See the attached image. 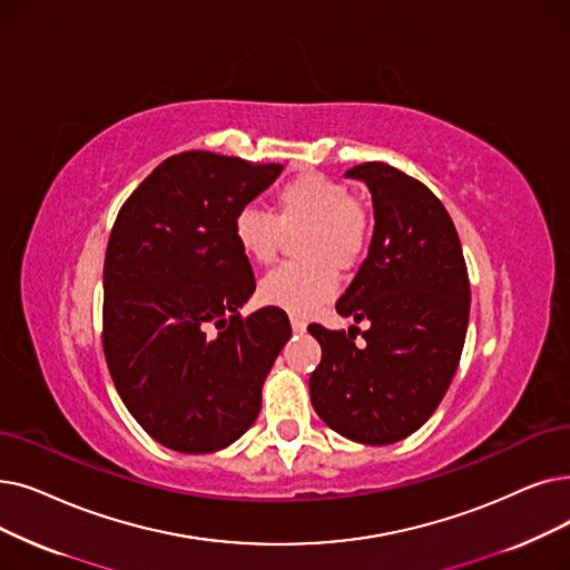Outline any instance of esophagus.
Instances as JSON below:
<instances>
[{"instance_id": "obj_1", "label": "esophagus", "mask_w": 570, "mask_h": 570, "mask_svg": "<svg viewBox=\"0 0 570 570\" xmlns=\"http://www.w3.org/2000/svg\"><path fill=\"white\" fill-rule=\"evenodd\" d=\"M291 328H293L295 333H303V331L307 328V321H305V318H301V316L291 314Z\"/></svg>"}]
</instances>
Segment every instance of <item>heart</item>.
<instances>
[{
    "label": "heart",
    "instance_id": "b5f03b06",
    "mask_svg": "<svg viewBox=\"0 0 570 570\" xmlns=\"http://www.w3.org/2000/svg\"><path fill=\"white\" fill-rule=\"evenodd\" d=\"M301 230L298 254L305 263L272 269L258 286V298L291 314H312L335 295L334 267L352 269L363 256L370 214L344 184L321 171H301L272 195V214L244 207L233 220L239 252L258 265L275 261L284 237Z\"/></svg>",
    "mask_w": 570,
    "mask_h": 570
}]
</instances>
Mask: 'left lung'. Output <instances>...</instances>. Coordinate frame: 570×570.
Listing matches in <instances>:
<instances>
[{"label":"left lung","instance_id":"8db88e82","mask_svg":"<svg viewBox=\"0 0 570 570\" xmlns=\"http://www.w3.org/2000/svg\"><path fill=\"white\" fill-rule=\"evenodd\" d=\"M344 177L373 195L375 230L367 258L335 309L370 321L307 331L321 344L309 377L316 414L340 435L391 444L422 429L459 367L470 314V282L452 218L438 197L386 163H363Z\"/></svg>","mask_w":570,"mask_h":570}]
</instances>
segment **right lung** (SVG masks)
I'll return each mask as SVG.
<instances>
[{"instance_id": "1", "label": "right lung", "mask_w": 570, "mask_h": 570, "mask_svg": "<svg viewBox=\"0 0 570 570\" xmlns=\"http://www.w3.org/2000/svg\"><path fill=\"white\" fill-rule=\"evenodd\" d=\"M282 165L209 151L163 160L120 207L105 258L102 346L120 401L165 448L209 454L249 431L291 337L284 309L242 316L256 279L233 220Z\"/></svg>"}]
</instances>
